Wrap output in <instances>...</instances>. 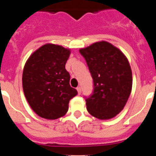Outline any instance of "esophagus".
I'll list each match as a JSON object with an SVG mask.
<instances>
[{
	"label": "esophagus",
	"mask_w": 156,
	"mask_h": 156,
	"mask_svg": "<svg viewBox=\"0 0 156 156\" xmlns=\"http://www.w3.org/2000/svg\"><path fill=\"white\" fill-rule=\"evenodd\" d=\"M76 90H77V91H78V94H80L81 91H82V90H81V87H78L76 88Z\"/></svg>",
	"instance_id": "1"
}]
</instances>
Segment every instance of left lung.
Returning <instances> with one entry per match:
<instances>
[{"mask_svg": "<svg viewBox=\"0 0 156 156\" xmlns=\"http://www.w3.org/2000/svg\"><path fill=\"white\" fill-rule=\"evenodd\" d=\"M93 78L94 90L86 98L88 112L99 119L119 114L132 89V72L122 51L106 41L94 43L80 50Z\"/></svg>", "mask_w": 156, "mask_h": 156, "instance_id": "left-lung-1", "label": "left lung"}]
</instances>
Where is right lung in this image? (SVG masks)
<instances>
[{
	"instance_id": "add662e5",
	"label": "right lung",
	"mask_w": 156,
	"mask_h": 156,
	"mask_svg": "<svg viewBox=\"0 0 156 156\" xmlns=\"http://www.w3.org/2000/svg\"><path fill=\"white\" fill-rule=\"evenodd\" d=\"M69 49L47 44L32 54L23 73V87L32 109L39 116L56 119L66 115L69 102L77 94L69 84L66 63Z\"/></svg>"
}]
</instances>
